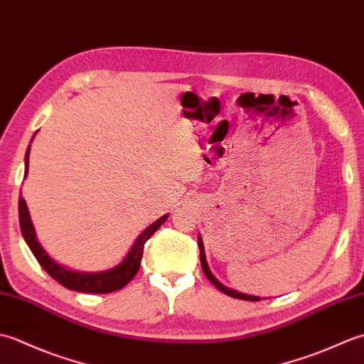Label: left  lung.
<instances>
[{"mask_svg":"<svg viewBox=\"0 0 364 364\" xmlns=\"http://www.w3.org/2000/svg\"><path fill=\"white\" fill-rule=\"evenodd\" d=\"M198 249H200V262H202V269H203V272H205V275L208 277V280H210L215 288H218L219 291H222L223 294H227V296H230V297H235V299H241V300H249V301H258V300H261L258 296H249V294H242V292H237V291H235V289H230V288H227L225 284H222L218 278H215L214 275H213V272H211V269L208 267V262H206V257H205V247H203V241H202V237L198 236Z\"/></svg>","mask_w":364,"mask_h":364,"instance_id":"1","label":"left lung"}]
</instances>
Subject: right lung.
<instances>
[{
	"instance_id": "1",
	"label": "right lung",
	"mask_w": 364,
	"mask_h": 364,
	"mask_svg": "<svg viewBox=\"0 0 364 364\" xmlns=\"http://www.w3.org/2000/svg\"><path fill=\"white\" fill-rule=\"evenodd\" d=\"M29 150L31 145L26 150L25 156V176L28 173L29 167ZM18 218H20V228L21 235L25 237V241L31 252L34 253L36 259L38 261L45 272L48 274L51 278H54L58 283H60L67 289L78 291V292H89V294H107L122 289L123 286H127L133 278L136 277L139 267H141L142 261V253H144V245L149 239L154 235L162 223H164L168 218V214H164L159 218L156 222H153L150 227H146L141 235L137 236L136 242L131 247V250L120 264L115 267L105 270V272H95V274H87V272H76V270L67 269L64 266L58 264L56 261L50 258V255L43 250V247L38 244L36 230L33 222H31V215L28 211V206L25 198L20 197L18 200Z\"/></svg>"
}]
</instances>
